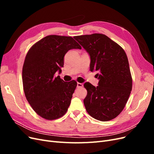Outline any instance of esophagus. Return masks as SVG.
<instances>
[{
  "label": "esophagus",
  "instance_id": "esophagus-1",
  "mask_svg": "<svg viewBox=\"0 0 154 154\" xmlns=\"http://www.w3.org/2000/svg\"><path fill=\"white\" fill-rule=\"evenodd\" d=\"M83 86V84L82 83H77V87H82Z\"/></svg>",
  "mask_w": 154,
  "mask_h": 154
}]
</instances>
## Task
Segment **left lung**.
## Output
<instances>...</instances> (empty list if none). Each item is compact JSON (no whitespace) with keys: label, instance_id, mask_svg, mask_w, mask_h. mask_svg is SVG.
<instances>
[{"label":"left lung","instance_id":"left-lung-1","mask_svg":"<svg viewBox=\"0 0 154 154\" xmlns=\"http://www.w3.org/2000/svg\"><path fill=\"white\" fill-rule=\"evenodd\" d=\"M90 56V71L99 80L94 87L86 82L83 100L87 112L94 119L107 122L122 112L132 88L128 58L123 49L100 33L74 36Z\"/></svg>","mask_w":154,"mask_h":154}]
</instances>
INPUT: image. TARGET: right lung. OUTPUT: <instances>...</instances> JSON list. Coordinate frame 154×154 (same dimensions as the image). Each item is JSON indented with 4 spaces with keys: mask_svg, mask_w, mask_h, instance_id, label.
Wrapping results in <instances>:
<instances>
[{
    "mask_svg": "<svg viewBox=\"0 0 154 154\" xmlns=\"http://www.w3.org/2000/svg\"><path fill=\"white\" fill-rule=\"evenodd\" d=\"M81 46L71 36L49 35L37 42L27 52L22 69V82L26 99L35 112L53 120L66 113L77 82H64L62 72L67 51Z\"/></svg>",
    "mask_w": 154,
    "mask_h": 154,
    "instance_id": "add662e5",
    "label": "right lung"
}]
</instances>
